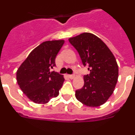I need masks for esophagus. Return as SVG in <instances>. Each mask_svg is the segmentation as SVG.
<instances>
[{"label":"esophagus","instance_id":"1","mask_svg":"<svg viewBox=\"0 0 135 135\" xmlns=\"http://www.w3.org/2000/svg\"><path fill=\"white\" fill-rule=\"evenodd\" d=\"M69 77L70 78V79H73L75 77V75H69Z\"/></svg>","mask_w":135,"mask_h":135}]
</instances>
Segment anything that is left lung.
I'll return each mask as SVG.
<instances>
[{"instance_id": "obj_1", "label": "left lung", "mask_w": 135, "mask_h": 135, "mask_svg": "<svg viewBox=\"0 0 135 135\" xmlns=\"http://www.w3.org/2000/svg\"><path fill=\"white\" fill-rule=\"evenodd\" d=\"M69 41L90 70L89 75L84 76V86L76 90L75 97L85 105L99 107L107 101L117 85L119 67L115 57L101 39L92 33L84 32Z\"/></svg>"}]
</instances>
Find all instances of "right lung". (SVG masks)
I'll return each instance as SVG.
<instances>
[{
	"label": "right lung",
	"instance_id": "add662e5",
	"mask_svg": "<svg viewBox=\"0 0 135 135\" xmlns=\"http://www.w3.org/2000/svg\"><path fill=\"white\" fill-rule=\"evenodd\" d=\"M64 43V40L43 42L32 50L17 70L19 87L34 103L46 104L59 95L65 79L51 69L56 65L55 58Z\"/></svg>",
	"mask_w": 135,
	"mask_h": 135
}]
</instances>
